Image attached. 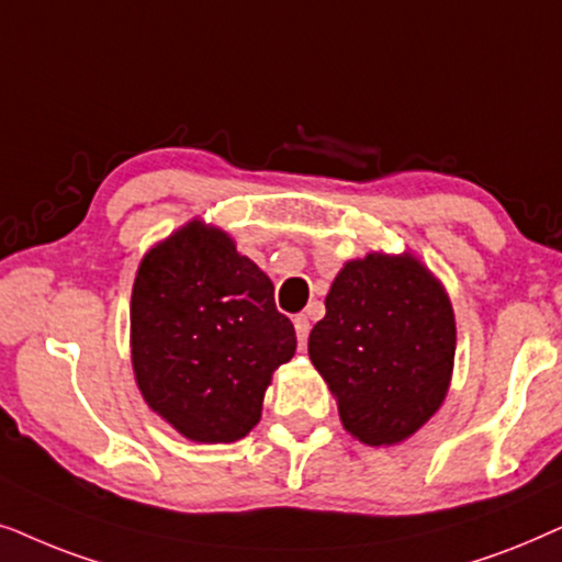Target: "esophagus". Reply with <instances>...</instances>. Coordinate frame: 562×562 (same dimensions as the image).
Here are the masks:
<instances>
[{
    "label": "esophagus",
    "mask_w": 562,
    "mask_h": 562,
    "mask_svg": "<svg viewBox=\"0 0 562 562\" xmlns=\"http://www.w3.org/2000/svg\"><path fill=\"white\" fill-rule=\"evenodd\" d=\"M293 324H295L297 344H301V347H305V341H308V334H311V318L305 316V313H297V316L293 318Z\"/></svg>",
    "instance_id": "34e87169"
}]
</instances>
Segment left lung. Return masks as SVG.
Instances as JSON below:
<instances>
[{
    "instance_id": "8db88e82",
    "label": "left lung",
    "mask_w": 562,
    "mask_h": 562,
    "mask_svg": "<svg viewBox=\"0 0 562 562\" xmlns=\"http://www.w3.org/2000/svg\"><path fill=\"white\" fill-rule=\"evenodd\" d=\"M308 355L336 395L344 429L372 447L403 442L450 387V297L408 254L347 261L326 295V316L313 326Z\"/></svg>"
}]
</instances>
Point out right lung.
<instances>
[{
    "instance_id": "add662e5",
    "label": "right lung",
    "mask_w": 562,
    "mask_h": 562,
    "mask_svg": "<svg viewBox=\"0 0 562 562\" xmlns=\"http://www.w3.org/2000/svg\"><path fill=\"white\" fill-rule=\"evenodd\" d=\"M131 347L148 406L192 442L228 445L259 424L297 341L269 277L223 231L192 221L140 261Z\"/></svg>"
}]
</instances>
